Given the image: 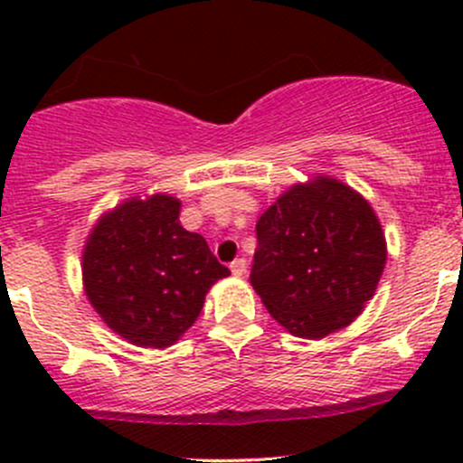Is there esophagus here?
Returning a JSON list of instances; mask_svg holds the SVG:
<instances>
[{
    "label": "esophagus",
    "mask_w": 463,
    "mask_h": 463,
    "mask_svg": "<svg viewBox=\"0 0 463 463\" xmlns=\"http://www.w3.org/2000/svg\"><path fill=\"white\" fill-rule=\"evenodd\" d=\"M246 269H249V264H246L244 258L235 260L231 264V270H232V275H235V278H241V275H246Z\"/></svg>",
    "instance_id": "1"
}]
</instances>
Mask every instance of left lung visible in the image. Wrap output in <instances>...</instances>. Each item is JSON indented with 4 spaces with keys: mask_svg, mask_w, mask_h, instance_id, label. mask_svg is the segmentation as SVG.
<instances>
[{
    "mask_svg": "<svg viewBox=\"0 0 463 463\" xmlns=\"http://www.w3.org/2000/svg\"><path fill=\"white\" fill-rule=\"evenodd\" d=\"M250 284L293 335L318 340L352 325L385 269V235L349 185L316 176L282 194L258 226Z\"/></svg>",
    "mask_w": 463,
    "mask_h": 463,
    "instance_id": "obj_1",
    "label": "left lung"
}]
</instances>
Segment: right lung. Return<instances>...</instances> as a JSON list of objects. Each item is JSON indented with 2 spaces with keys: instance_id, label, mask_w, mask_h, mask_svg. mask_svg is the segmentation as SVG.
<instances>
[{
  "instance_id": "right-lung-1",
  "label": "right lung",
  "mask_w": 463,
  "mask_h": 463,
  "mask_svg": "<svg viewBox=\"0 0 463 463\" xmlns=\"http://www.w3.org/2000/svg\"><path fill=\"white\" fill-rule=\"evenodd\" d=\"M179 199L132 197L102 214L82 255V282L105 325L138 347L175 345L231 270L179 222Z\"/></svg>"
}]
</instances>
